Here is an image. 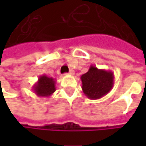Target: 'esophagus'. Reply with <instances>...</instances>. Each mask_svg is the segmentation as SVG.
Returning <instances> with one entry per match:
<instances>
[{"instance_id":"obj_1","label":"esophagus","mask_w":146,"mask_h":146,"mask_svg":"<svg viewBox=\"0 0 146 146\" xmlns=\"http://www.w3.org/2000/svg\"><path fill=\"white\" fill-rule=\"evenodd\" d=\"M67 74H68V75H73V74H74V71H73V69H71V70L69 71V73H67Z\"/></svg>"}]
</instances>
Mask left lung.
Masks as SVG:
<instances>
[{
	"label": "left lung",
	"mask_w": 146,
	"mask_h": 146,
	"mask_svg": "<svg viewBox=\"0 0 146 146\" xmlns=\"http://www.w3.org/2000/svg\"><path fill=\"white\" fill-rule=\"evenodd\" d=\"M80 78L83 92L90 100L103 97L111 91L114 84V74L111 71L99 69L93 65Z\"/></svg>",
	"instance_id": "obj_1"
}]
</instances>
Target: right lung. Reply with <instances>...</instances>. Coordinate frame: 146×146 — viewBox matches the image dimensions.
<instances>
[{
	"label": "right lung",
	"mask_w": 146,
	"mask_h": 146,
	"mask_svg": "<svg viewBox=\"0 0 146 146\" xmlns=\"http://www.w3.org/2000/svg\"><path fill=\"white\" fill-rule=\"evenodd\" d=\"M33 91L39 97H50L56 91V79L45 74L40 76L38 81L33 85Z\"/></svg>",
	"instance_id": "obj_1"
}]
</instances>
